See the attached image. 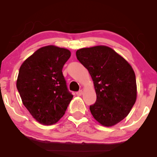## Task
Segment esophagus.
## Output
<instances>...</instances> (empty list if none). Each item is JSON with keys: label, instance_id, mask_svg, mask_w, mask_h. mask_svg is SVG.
Listing matches in <instances>:
<instances>
[{"label": "esophagus", "instance_id": "34e87169", "mask_svg": "<svg viewBox=\"0 0 157 157\" xmlns=\"http://www.w3.org/2000/svg\"><path fill=\"white\" fill-rule=\"evenodd\" d=\"M76 94L77 95V96H81V95L82 94V90H80L79 91H77V92L76 93Z\"/></svg>", "mask_w": 157, "mask_h": 157}]
</instances>
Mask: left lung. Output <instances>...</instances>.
<instances>
[{
    "mask_svg": "<svg viewBox=\"0 0 157 157\" xmlns=\"http://www.w3.org/2000/svg\"><path fill=\"white\" fill-rule=\"evenodd\" d=\"M76 56L94 82L97 100L90 105L91 114L102 125H116L128 116L136 102V76L132 67L105 46L80 48Z\"/></svg>",
    "mask_w": 157,
    "mask_h": 157,
    "instance_id": "obj_1",
    "label": "left lung"
}]
</instances>
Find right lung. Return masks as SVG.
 <instances>
[{
  "mask_svg": "<svg viewBox=\"0 0 157 157\" xmlns=\"http://www.w3.org/2000/svg\"><path fill=\"white\" fill-rule=\"evenodd\" d=\"M71 52L47 46L39 48L20 68L17 89L34 118L43 125H52L62 117L72 100L62 70Z\"/></svg>",
  "mask_w": 157,
  "mask_h": 157,
  "instance_id": "add662e5",
  "label": "right lung"
}]
</instances>
